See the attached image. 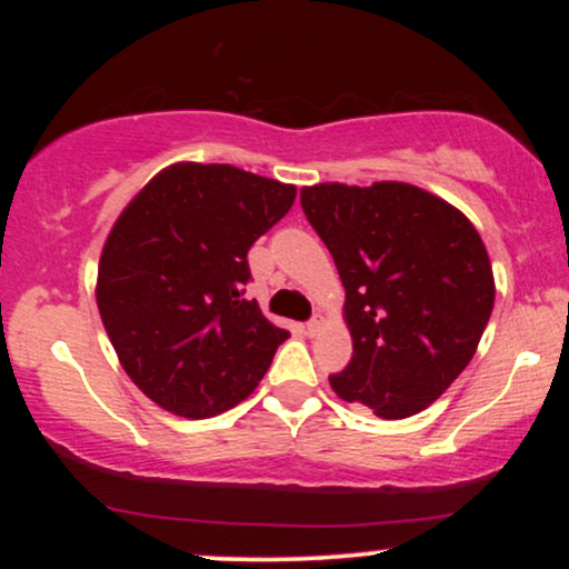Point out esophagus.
Wrapping results in <instances>:
<instances>
[{
    "mask_svg": "<svg viewBox=\"0 0 569 569\" xmlns=\"http://www.w3.org/2000/svg\"><path fill=\"white\" fill-rule=\"evenodd\" d=\"M321 326H323V318H321V316H316V318H312L310 323H307V335L316 337L318 331H321Z\"/></svg>",
    "mask_w": 569,
    "mask_h": 569,
    "instance_id": "esophagus-1",
    "label": "esophagus"
}]
</instances>
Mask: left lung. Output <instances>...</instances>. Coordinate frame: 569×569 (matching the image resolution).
I'll return each mask as SVG.
<instances>
[{"label":"left lung","instance_id":"obj_1","mask_svg":"<svg viewBox=\"0 0 569 569\" xmlns=\"http://www.w3.org/2000/svg\"><path fill=\"white\" fill-rule=\"evenodd\" d=\"M302 208L335 257L352 339L331 377L342 401L382 420L428 409L471 363L495 276L471 219L407 181L302 187Z\"/></svg>","mask_w":569,"mask_h":569}]
</instances>
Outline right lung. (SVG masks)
Returning a JSON list of instances; mask_svg holds the SVG:
<instances>
[{"mask_svg":"<svg viewBox=\"0 0 569 569\" xmlns=\"http://www.w3.org/2000/svg\"><path fill=\"white\" fill-rule=\"evenodd\" d=\"M297 187L219 162H173L122 208L96 302L117 361L143 396L187 420L246 401L289 331L243 299L248 248Z\"/></svg>","mask_w":569,"mask_h":569,"instance_id":"obj_1","label":"right lung"}]
</instances>
